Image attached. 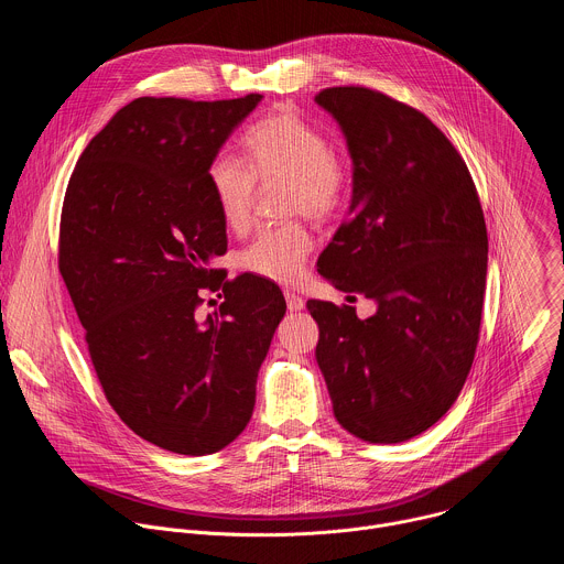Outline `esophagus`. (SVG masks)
I'll use <instances>...</instances> for the list:
<instances>
[{
    "instance_id": "1",
    "label": "esophagus",
    "mask_w": 564,
    "mask_h": 564,
    "mask_svg": "<svg viewBox=\"0 0 564 564\" xmlns=\"http://www.w3.org/2000/svg\"><path fill=\"white\" fill-rule=\"evenodd\" d=\"M285 303H288L290 312H299V310L305 307V301L299 294H294V292H285Z\"/></svg>"
}]
</instances>
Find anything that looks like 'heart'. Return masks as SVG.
<instances>
[{"label": "heart", "mask_w": 564, "mask_h": 564, "mask_svg": "<svg viewBox=\"0 0 564 564\" xmlns=\"http://www.w3.org/2000/svg\"><path fill=\"white\" fill-rule=\"evenodd\" d=\"M248 164L218 153L207 167V187L223 225L246 231L252 223L257 181L285 183V212L314 220L330 218L344 203L348 176L328 138L292 109H279L254 122L243 135ZM312 238L299 223L263 227L238 254L243 272L294 283L305 268Z\"/></svg>", "instance_id": "b5f03b06"}]
</instances>
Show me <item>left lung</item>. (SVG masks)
<instances>
[{
	"label": "left lung",
	"instance_id": "8db88e82",
	"mask_svg": "<svg viewBox=\"0 0 564 564\" xmlns=\"http://www.w3.org/2000/svg\"><path fill=\"white\" fill-rule=\"evenodd\" d=\"M326 109L352 158L348 220L318 274L377 312L307 301L316 364L337 422L370 444L406 442L457 399L477 348L487 285L485 214L462 155L417 109L366 87H333Z\"/></svg>",
	"mask_w": 564,
	"mask_h": 564
}]
</instances>
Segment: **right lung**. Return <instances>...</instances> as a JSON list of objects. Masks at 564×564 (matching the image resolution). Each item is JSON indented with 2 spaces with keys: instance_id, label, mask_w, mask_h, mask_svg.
<instances>
[{
  "instance_id": "add662e5",
  "label": "right lung",
  "mask_w": 564,
  "mask_h": 564,
  "mask_svg": "<svg viewBox=\"0 0 564 564\" xmlns=\"http://www.w3.org/2000/svg\"><path fill=\"white\" fill-rule=\"evenodd\" d=\"M263 96L138 98L79 155L59 220V274L120 420L181 455H209L248 426L259 368L285 314L257 276L225 281L207 167ZM224 288L216 317L202 294Z\"/></svg>"
}]
</instances>
